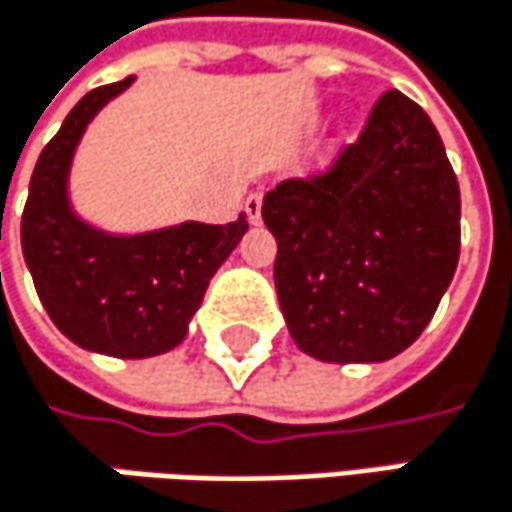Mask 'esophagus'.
I'll return each instance as SVG.
<instances>
[{
  "label": "esophagus",
  "mask_w": 512,
  "mask_h": 512,
  "mask_svg": "<svg viewBox=\"0 0 512 512\" xmlns=\"http://www.w3.org/2000/svg\"><path fill=\"white\" fill-rule=\"evenodd\" d=\"M260 207H263V195H260V192H252V195L246 198V207H243L252 225H257V222H260Z\"/></svg>",
  "instance_id": "obj_1"
}]
</instances>
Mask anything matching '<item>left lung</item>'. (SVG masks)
Segmentation results:
<instances>
[{
    "mask_svg": "<svg viewBox=\"0 0 512 512\" xmlns=\"http://www.w3.org/2000/svg\"><path fill=\"white\" fill-rule=\"evenodd\" d=\"M260 213L287 329L320 361L403 353L457 272V174L427 112L394 88L329 168L281 180Z\"/></svg>",
    "mask_w": 512,
    "mask_h": 512,
    "instance_id": "1",
    "label": "left lung"
}]
</instances>
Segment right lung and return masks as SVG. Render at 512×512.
Listing matches in <instances>:
<instances>
[{
    "label": "right lung",
    "instance_id": "right-lung-1",
    "mask_svg": "<svg viewBox=\"0 0 512 512\" xmlns=\"http://www.w3.org/2000/svg\"><path fill=\"white\" fill-rule=\"evenodd\" d=\"M133 76L88 91L38 156L23 207V257L35 290L73 344L115 358L174 350L198 311L213 272L249 231L246 216L228 225L183 222L136 237L85 225L67 201V171L88 121Z\"/></svg>",
    "mask_w": 512,
    "mask_h": 512
}]
</instances>
